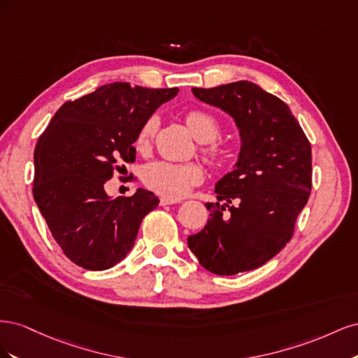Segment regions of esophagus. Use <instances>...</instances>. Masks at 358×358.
<instances>
[{
	"mask_svg": "<svg viewBox=\"0 0 358 358\" xmlns=\"http://www.w3.org/2000/svg\"><path fill=\"white\" fill-rule=\"evenodd\" d=\"M176 203H180V200L170 199V197H161L159 199V204L161 206H170V204H176Z\"/></svg>",
	"mask_w": 358,
	"mask_h": 358,
	"instance_id": "34e87169",
	"label": "esophagus"
}]
</instances>
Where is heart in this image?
Masks as SVG:
<instances>
[{
  "mask_svg": "<svg viewBox=\"0 0 358 358\" xmlns=\"http://www.w3.org/2000/svg\"><path fill=\"white\" fill-rule=\"evenodd\" d=\"M185 122L189 131L199 142H203L200 152L204 159L215 169L229 167L237 157V148L229 143H218L213 140L220 136L221 125L213 115L204 110H191L185 115ZM157 131V119L149 117L138 128L134 138V146L138 152H148ZM143 183L157 194L178 199L185 196L204 179V170L196 162L175 164L169 161H154L142 171Z\"/></svg>",
  "mask_w": 358,
  "mask_h": 358,
  "instance_id": "b5f03b06",
  "label": "heart"
}]
</instances>
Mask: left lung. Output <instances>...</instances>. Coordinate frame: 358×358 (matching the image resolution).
<instances>
[{
	"mask_svg": "<svg viewBox=\"0 0 358 358\" xmlns=\"http://www.w3.org/2000/svg\"><path fill=\"white\" fill-rule=\"evenodd\" d=\"M192 92L241 129L236 169L216 183L218 201L206 203L208 224L188 237L206 270L231 276L263 266L291 241L312 189L310 143L289 107L252 82Z\"/></svg>",
	"mask_w": 358,
	"mask_h": 358,
	"instance_id": "1",
	"label": "left lung"
}]
</instances>
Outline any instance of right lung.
Masks as SVG:
<instances>
[{"mask_svg": "<svg viewBox=\"0 0 358 358\" xmlns=\"http://www.w3.org/2000/svg\"><path fill=\"white\" fill-rule=\"evenodd\" d=\"M178 92L107 83L64 103L40 136L32 196L53 239L74 264L106 270L131 251L140 224L159 200L142 188L109 199L104 183L121 170V162L136 161L138 128Z\"/></svg>", "mask_w": 358, "mask_h": 358, "instance_id": "right-lung-1", "label": "right lung"}]
</instances>
